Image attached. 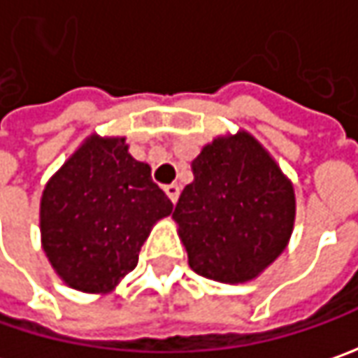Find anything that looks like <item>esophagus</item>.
<instances>
[{"instance_id":"1","label":"esophagus","mask_w":358,"mask_h":358,"mask_svg":"<svg viewBox=\"0 0 358 358\" xmlns=\"http://www.w3.org/2000/svg\"><path fill=\"white\" fill-rule=\"evenodd\" d=\"M164 192H166L168 198H170L172 202H174V203L178 202V196H180V186H178V184H166V186H164Z\"/></svg>"}]
</instances>
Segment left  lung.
<instances>
[{
  "label": "left lung",
  "mask_w": 358,
  "mask_h": 358,
  "mask_svg": "<svg viewBox=\"0 0 358 358\" xmlns=\"http://www.w3.org/2000/svg\"><path fill=\"white\" fill-rule=\"evenodd\" d=\"M192 172L172 214L188 264L222 283L250 281L287 245L295 217L291 182L248 132L203 146Z\"/></svg>",
  "instance_id": "8db88e82"
}]
</instances>
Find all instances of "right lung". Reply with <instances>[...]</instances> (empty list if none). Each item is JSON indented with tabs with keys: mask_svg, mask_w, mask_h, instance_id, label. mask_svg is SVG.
I'll use <instances>...</instances> for the list:
<instances>
[{
	"mask_svg": "<svg viewBox=\"0 0 358 358\" xmlns=\"http://www.w3.org/2000/svg\"><path fill=\"white\" fill-rule=\"evenodd\" d=\"M172 208L122 138L91 136L45 186L43 250L73 289L106 293L136 267L152 224Z\"/></svg>",
	"mask_w": 358,
	"mask_h": 358,
	"instance_id": "right-lung-1",
	"label": "right lung"
}]
</instances>
